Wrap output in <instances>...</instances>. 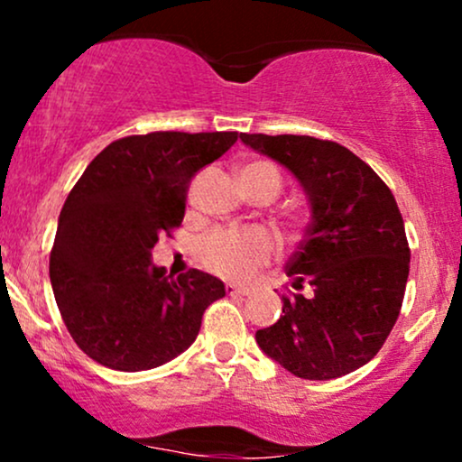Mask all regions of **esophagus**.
<instances>
[{"label":"esophagus","instance_id":"esophagus-1","mask_svg":"<svg viewBox=\"0 0 462 462\" xmlns=\"http://www.w3.org/2000/svg\"><path fill=\"white\" fill-rule=\"evenodd\" d=\"M226 293L227 295H241V298H245V295L252 293V289L249 286H236V284H226Z\"/></svg>","mask_w":462,"mask_h":462}]
</instances>
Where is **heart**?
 <instances>
[{
    "label": "heart",
    "mask_w": 462,
    "mask_h": 462,
    "mask_svg": "<svg viewBox=\"0 0 462 462\" xmlns=\"http://www.w3.org/2000/svg\"><path fill=\"white\" fill-rule=\"evenodd\" d=\"M247 173H267L280 187L278 171L269 162H252L241 171ZM275 243L261 227H247V230H215L199 243L198 256L201 264L210 272L227 280H247L252 278L263 264L273 256Z\"/></svg>",
    "instance_id": "b5f03b06"
}]
</instances>
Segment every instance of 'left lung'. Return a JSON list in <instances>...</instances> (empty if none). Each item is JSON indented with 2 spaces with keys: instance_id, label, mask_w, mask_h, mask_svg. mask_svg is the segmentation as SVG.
<instances>
[{
  "instance_id": "obj_1",
  "label": "left lung",
  "mask_w": 462,
  "mask_h": 462,
  "mask_svg": "<svg viewBox=\"0 0 462 462\" xmlns=\"http://www.w3.org/2000/svg\"><path fill=\"white\" fill-rule=\"evenodd\" d=\"M293 173L310 224L286 263L293 289L282 315L256 332L258 347L304 380H332L367 365L393 330L411 249L393 193L356 153L295 134H241Z\"/></svg>"
}]
</instances>
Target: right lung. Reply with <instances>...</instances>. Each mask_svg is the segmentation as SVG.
Listing matches in <instances>:
<instances>
[{
	"mask_svg": "<svg viewBox=\"0 0 462 462\" xmlns=\"http://www.w3.org/2000/svg\"><path fill=\"white\" fill-rule=\"evenodd\" d=\"M238 132H152L93 158L58 217L50 280L69 334L116 371L161 367L198 338L226 286L152 264L158 236L182 224L190 180L235 145Z\"/></svg>",
	"mask_w": 462,
	"mask_h": 462,
	"instance_id": "right-lung-1",
	"label": "right lung"
}]
</instances>
